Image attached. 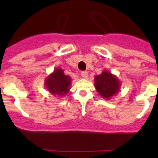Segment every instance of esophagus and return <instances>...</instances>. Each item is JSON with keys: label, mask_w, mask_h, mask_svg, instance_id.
Masks as SVG:
<instances>
[{"label": "esophagus", "mask_w": 158, "mask_h": 158, "mask_svg": "<svg viewBox=\"0 0 158 158\" xmlns=\"http://www.w3.org/2000/svg\"><path fill=\"white\" fill-rule=\"evenodd\" d=\"M81 76L83 78H87V76H88V73H87L86 71L81 72Z\"/></svg>", "instance_id": "34e87169"}]
</instances>
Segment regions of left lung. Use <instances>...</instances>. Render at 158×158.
Returning <instances> with one entry per match:
<instances>
[{"label": "left lung", "mask_w": 158, "mask_h": 158, "mask_svg": "<svg viewBox=\"0 0 158 158\" xmlns=\"http://www.w3.org/2000/svg\"><path fill=\"white\" fill-rule=\"evenodd\" d=\"M94 82L97 92L105 99H111L120 91V80L115 75L107 70H103L101 74L96 75Z\"/></svg>", "instance_id": "8db88e82"}]
</instances>
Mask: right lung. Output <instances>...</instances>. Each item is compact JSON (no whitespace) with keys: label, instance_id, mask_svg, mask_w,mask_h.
<instances>
[{"label":"right lung","instance_id":"obj_1","mask_svg":"<svg viewBox=\"0 0 158 158\" xmlns=\"http://www.w3.org/2000/svg\"><path fill=\"white\" fill-rule=\"evenodd\" d=\"M44 85L52 95L63 97L69 92L71 87V77L65 74L63 69L57 67L46 78Z\"/></svg>","mask_w":158,"mask_h":158}]
</instances>
